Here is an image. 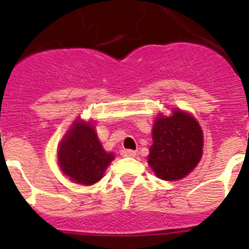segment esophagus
<instances>
[{"instance_id": "obj_1", "label": "esophagus", "mask_w": 249, "mask_h": 249, "mask_svg": "<svg viewBox=\"0 0 249 249\" xmlns=\"http://www.w3.org/2000/svg\"><path fill=\"white\" fill-rule=\"evenodd\" d=\"M121 156L122 157H136V151H132V149H121Z\"/></svg>"}]
</instances>
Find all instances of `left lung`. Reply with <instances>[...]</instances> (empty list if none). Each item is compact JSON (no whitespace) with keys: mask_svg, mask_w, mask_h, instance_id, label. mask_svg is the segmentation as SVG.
<instances>
[{"mask_svg":"<svg viewBox=\"0 0 249 249\" xmlns=\"http://www.w3.org/2000/svg\"><path fill=\"white\" fill-rule=\"evenodd\" d=\"M153 144L148 164L163 181H179L197 167L203 153V132L192 114L173 108L172 114L160 112L152 128Z\"/></svg>","mask_w":249,"mask_h":249,"instance_id":"8db88e82","label":"left lung"}]
</instances>
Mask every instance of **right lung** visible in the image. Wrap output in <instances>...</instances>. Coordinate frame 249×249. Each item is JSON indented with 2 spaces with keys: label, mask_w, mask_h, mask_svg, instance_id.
I'll list each match as a JSON object with an SVG mask.
<instances>
[{
  "label": "right lung",
  "mask_w": 249,
  "mask_h": 249,
  "mask_svg": "<svg viewBox=\"0 0 249 249\" xmlns=\"http://www.w3.org/2000/svg\"><path fill=\"white\" fill-rule=\"evenodd\" d=\"M114 155L106 152L94 123L77 118L57 147V160L63 175L74 183L91 186L105 176Z\"/></svg>",
  "instance_id": "right-lung-1"
}]
</instances>
